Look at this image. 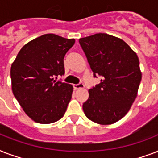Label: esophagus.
<instances>
[{
  "mask_svg": "<svg viewBox=\"0 0 158 158\" xmlns=\"http://www.w3.org/2000/svg\"><path fill=\"white\" fill-rule=\"evenodd\" d=\"M73 87H74V89H83V88H84V85L83 83H79V84H74Z\"/></svg>",
  "mask_w": 158,
  "mask_h": 158,
  "instance_id": "esophagus-1",
  "label": "esophagus"
}]
</instances>
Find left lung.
I'll return each mask as SVG.
<instances>
[{"label":"left lung","mask_w":158,"mask_h":158,"mask_svg":"<svg viewBox=\"0 0 158 158\" xmlns=\"http://www.w3.org/2000/svg\"><path fill=\"white\" fill-rule=\"evenodd\" d=\"M94 77L101 82L89 90L84 114L100 125H110L126 115L137 97L142 74L136 53L120 38L97 33L80 38Z\"/></svg>","instance_id":"obj_1"}]
</instances>
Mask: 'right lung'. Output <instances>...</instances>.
Masks as SVG:
<instances>
[{
  "instance_id": "obj_1",
  "label": "right lung",
  "mask_w": 158,
  "mask_h": 158,
  "mask_svg": "<svg viewBox=\"0 0 158 158\" xmlns=\"http://www.w3.org/2000/svg\"><path fill=\"white\" fill-rule=\"evenodd\" d=\"M74 42L44 34L23 46L11 65L14 96L35 122L50 124L64 115L73 86L55 79L64 75V57Z\"/></svg>"
}]
</instances>
